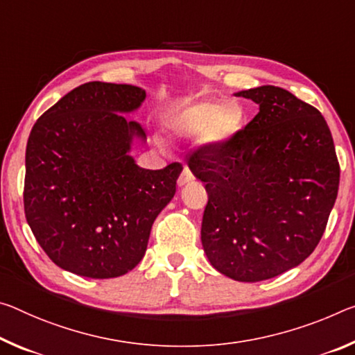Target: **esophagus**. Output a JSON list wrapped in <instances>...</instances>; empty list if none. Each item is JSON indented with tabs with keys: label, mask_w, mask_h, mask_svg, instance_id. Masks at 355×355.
I'll return each mask as SVG.
<instances>
[{
	"label": "esophagus",
	"mask_w": 355,
	"mask_h": 355,
	"mask_svg": "<svg viewBox=\"0 0 355 355\" xmlns=\"http://www.w3.org/2000/svg\"><path fill=\"white\" fill-rule=\"evenodd\" d=\"M193 180H194L193 172H191L188 167H184V168H183V172L180 173V177H178V180H177V183H178V187H184V184L189 183V182H193Z\"/></svg>",
	"instance_id": "1"
}]
</instances>
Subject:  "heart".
<instances>
[{"instance_id": "1", "label": "heart", "mask_w": 355, "mask_h": 355, "mask_svg": "<svg viewBox=\"0 0 355 355\" xmlns=\"http://www.w3.org/2000/svg\"><path fill=\"white\" fill-rule=\"evenodd\" d=\"M245 125V110L239 103L219 99H200L183 105L166 118L168 136L187 139L199 134L204 148H221L227 145Z\"/></svg>"}]
</instances>
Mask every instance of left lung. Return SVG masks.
I'll return each instance as SVG.
<instances>
[{
  "label": "left lung",
  "instance_id": "left-lung-1",
  "mask_svg": "<svg viewBox=\"0 0 355 355\" xmlns=\"http://www.w3.org/2000/svg\"><path fill=\"white\" fill-rule=\"evenodd\" d=\"M259 114L221 148L200 147L191 172L208 202L200 239L208 261L235 281L288 272L316 248L340 184L327 121L288 89L263 85L235 93Z\"/></svg>",
  "mask_w": 355,
  "mask_h": 355
}]
</instances>
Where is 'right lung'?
Listing matches in <instances>:
<instances>
[{
	"label": "right lung",
	"instance_id": "right-lung-1",
	"mask_svg": "<svg viewBox=\"0 0 355 355\" xmlns=\"http://www.w3.org/2000/svg\"><path fill=\"white\" fill-rule=\"evenodd\" d=\"M145 89L88 82L44 112L25 155V216L37 243L56 266L105 279L128 273L147 251L156 216L175 194L183 167L136 164L134 137Z\"/></svg>",
	"mask_w": 355,
	"mask_h": 355
}]
</instances>
